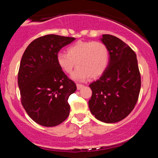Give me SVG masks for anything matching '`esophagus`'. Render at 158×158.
<instances>
[{
    "mask_svg": "<svg viewBox=\"0 0 158 158\" xmlns=\"http://www.w3.org/2000/svg\"><path fill=\"white\" fill-rule=\"evenodd\" d=\"M77 90H80L81 88L83 87V85H81V84H77Z\"/></svg>",
    "mask_w": 158,
    "mask_h": 158,
    "instance_id": "obj_1",
    "label": "esophagus"
}]
</instances>
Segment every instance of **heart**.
Segmentation results:
<instances>
[{"instance_id":"b5f03b06","label":"heart","mask_w":158,"mask_h":158,"mask_svg":"<svg viewBox=\"0 0 158 158\" xmlns=\"http://www.w3.org/2000/svg\"><path fill=\"white\" fill-rule=\"evenodd\" d=\"M109 61V50L101 41H77L67 48V53L59 52L56 55V63L65 73H71L77 65L71 74V79L76 81L100 77L108 68Z\"/></svg>"}]
</instances>
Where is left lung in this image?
<instances>
[{
	"label": "left lung",
	"mask_w": 158,
	"mask_h": 158,
	"mask_svg": "<svg viewBox=\"0 0 158 158\" xmlns=\"http://www.w3.org/2000/svg\"><path fill=\"white\" fill-rule=\"evenodd\" d=\"M110 61L102 77L89 85L92 96L88 102L91 114L99 120L114 123L126 118L138 100L140 73L136 53L122 40L102 35Z\"/></svg>",
	"instance_id": "obj_1"
}]
</instances>
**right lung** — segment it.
Masks as SVG:
<instances>
[{"label":"right lung","instance_id":"right-lung-1","mask_svg":"<svg viewBox=\"0 0 158 158\" xmlns=\"http://www.w3.org/2000/svg\"><path fill=\"white\" fill-rule=\"evenodd\" d=\"M75 38L46 35L28 45L18 75L21 104L32 120L41 126H58L68 118V99L77 90L73 81L56 63V55Z\"/></svg>","mask_w":158,"mask_h":158}]
</instances>
